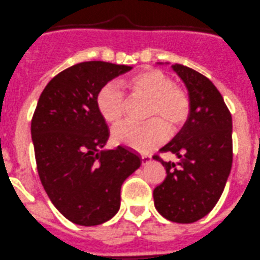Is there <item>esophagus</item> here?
<instances>
[{
	"label": "esophagus",
	"instance_id": "1",
	"mask_svg": "<svg viewBox=\"0 0 260 260\" xmlns=\"http://www.w3.org/2000/svg\"><path fill=\"white\" fill-rule=\"evenodd\" d=\"M140 159H142V165H147V163H149L150 160H152V157L150 155H147V154H143L142 157H140Z\"/></svg>",
	"mask_w": 260,
	"mask_h": 260
}]
</instances>
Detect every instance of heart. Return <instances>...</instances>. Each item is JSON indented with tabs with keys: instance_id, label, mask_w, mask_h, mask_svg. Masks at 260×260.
<instances>
[{
	"instance_id": "1",
	"label": "heart",
	"mask_w": 260,
	"mask_h": 260,
	"mask_svg": "<svg viewBox=\"0 0 260 260\" xmlns=\"http://www.w3.org/2000/svg\"><path fill=\"white\" fill-rule=\"evenodd\" d=\"M121 88L134 95L147 98L149 103L145 117L155 118L142 125L126 122L113 130V139L132 149L149 152L166 139L164 124L170 132H175L189 117V95L184 89L175 85L174 80L162 71L155 69L140 71L123 80ZM121 88L117 84L108 83L97 94L98 112L111 125L120 122L123 115L125 95Z\"/></svg>"
}]
</instances>
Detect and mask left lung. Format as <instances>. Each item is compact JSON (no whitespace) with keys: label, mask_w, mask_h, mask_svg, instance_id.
I'll return each mask as SVG.
<instances>
[{"label":"left lung","mask_w":260,"mask_h":260,"mask_svg":"<svg viewBox=\"0 0 260 260\" xmlns=\"http://www.w3.org/2000/svg\"><path fill=\"white\" fill-rule=\"evenodd\" d=\"M175 73L189 91L190 113L179 134L162 153H174L177 163L165 162L166 179L153 190L160 216L192 223L209 213L223 192L232 166V117L214 84L198 71L175 63Z\"/></svg>","instance_id":"1"}]
</instances>
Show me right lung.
Returning <instances> with one entry per match:
<instances>
[{"instance_id": "obj_1", "label": "right lung", "mask_w": 260, "mask_h": 260, "mask_svg": "<svg viewBox=\"0 0 260 260\" xmlns=\"http://www.w3.org/2000/svg\"><path fill=\"white\" fill-rule=\"evenodd\" d=\"M132 66L80 62L46 85L31 118L39 179L53 206L80 226H97L120 209L121 185L139 169V155L118 145L102 150L110 132L98 91Z\"/></svg>"}]
</instances>
